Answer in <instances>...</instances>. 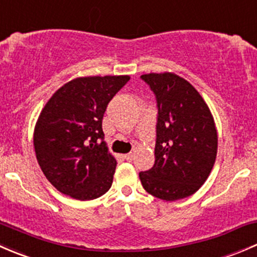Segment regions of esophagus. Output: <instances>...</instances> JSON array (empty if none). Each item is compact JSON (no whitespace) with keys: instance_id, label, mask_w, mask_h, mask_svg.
Masks as SVG:
<instances>
[{"instance_id":"1","label":"esophagus","mask_w":257,"mask_h":257,"mask_svg":"<svg viewBox=\"0 0 257 257\" xmlns=\"http://www.w3.org/2000/svg\"><path fill=\"white\" fill-rule=\"evenodd\" d=\"M134 157H135L134 153H131V152L126 153V155H123V158H125L126 161H132V160H134Z\"/></svg>"}]
</instances>
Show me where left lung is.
<instances>
[{
  "label": "left lung",
  "instance_id": "left-lung-1",
  "mask_svg": "<svg viewBox=\"0 0 257 257\" xmlns=\"http://www.w3.org/2000/svg\"><path fill=\"white\" fill-rule=\"evenodd\" d=\"M157 102L155 165L140 172L153 197L173 202L197 192L210 174L218 135L208 105L193 85L172 73L145 74Z\"/></svg>",
  "mask_w": 257,
  "mask_h": 257
}]
</instances>
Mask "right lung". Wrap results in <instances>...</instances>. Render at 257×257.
<instances>
[{
	"label": "right lung",
	"mask_w": 257,
	"mask_h": 257,
	"mask_svg": "<svg viewBox=\"0 0 257 257\" xmlns=\"http://www.w3.org/2000/svg\"><path fill=\"white\" fill-rule=\"evenodd\" d=\"M130 76H86L54 92L34 130L37 161L60 193L74 199L101 197L112 184L116 160L104 142L102 117Z\"/></svg>",
	"instance_id": "add662e5"
}]
</instances>
